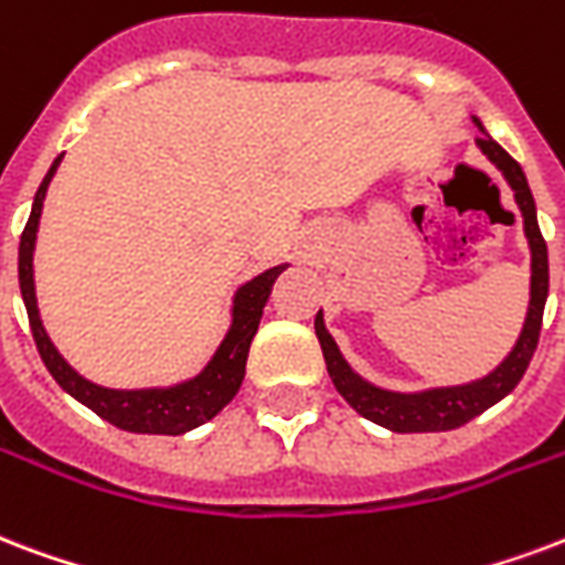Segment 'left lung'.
Here are the masks:
<instances>
[{"instance_id": "obj_1", "label": "left lung", "mask_w": 565, "mask_h": 565, "mask_svg": "<svg viewBox=\"0 0 565 565\" xmlns=\"http://www.w3.org/2000/svg\"><path fill=\"white\" fill-rule=\"evenodd\" d=\"M477 127L483 129V124L477 120ZM477 145L483 148V153L492 159L494 166L501 168L503 178L510 180L519 210L524 215V234H527L533 257L527 320H524V329L519 334V343L512 347L501 367L492 370L480 382H471V385L436 387V391H424V394H391V391L367 385L364 379L355 376L350 364L338 352V347H334L326 326H322L320 313H317V322H313L322 347V359H326V367H329V376L338 387L340 397L347 399L359 415H364L379 426H387L394 433H445V429H456V426L468 424L477 415H483L486 408L494 406L498 399L507 397L512 387L522 382L524 370L531 364L536 343H540L542 311H545V299H548V248H545L540 222H536V204H533L531 186H527L522 166L498 141L489 139V136H480Z\"/></svg>"}]
</instances>
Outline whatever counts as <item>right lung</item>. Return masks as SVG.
Returning a JSON list of instances; mask_svg holds the SVG:
<instances>
[{
  "label": "right lung",
  "mask_w": 565,
  "mask_h": 565,
  "mask_svg": "<svg viewBox=\"0 0 565 565\" xmlns=\"http://www.w3.org/2000/svg\"><path fill=\"white\" fill-rule=\"evenodd\" d=\"M62 157L55 159L53 168L46 171V178L38 186L34 195L32 215L23 227L20 236V292H23L25 313H29V326H32L34 347L41 352L43 364L53 373L58 385L76 397L82 406H88L94 415L109 420L118 429L127 433H150V436H180L195 426L206 424L222 408L236 397V391L243 385L245 376V359H248V347L252 338L257 334L260 317H264V305L273 292L275 278L281 275L284 266H273L264 275H257L248 284L239 287L234 299V322L231 331L222 340V347L206 364L204 373L189 379L183 385L174 387H150V391H109V387L92 385L88 379H82L76 370L67 367V361L55 352V347L46 338V331L38 317V301H34V278H32V252H34V234H38V218H41L43 195L53 180L55 168Z\"/></svg>",
  "instance_id": "obj_1"
}]
</instances>
